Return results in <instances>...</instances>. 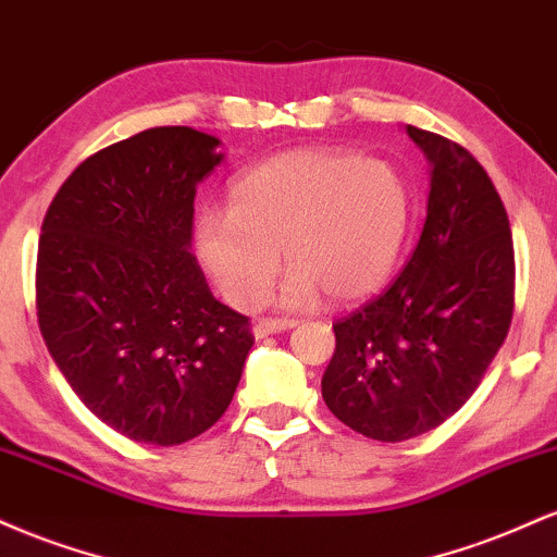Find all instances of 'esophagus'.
Returning a JSON list of instances; mask_svg holds the SVG:
<instances>
[{"label": "esophagus", "mask_w": 557, "mask_h": 557, "mask_svg": "<svg viewBox=\"0 0 557 557\" xmlns=\"http://www.w3.org/2000/svg\"><path fill=\"white\" fill-rule=\"evenodd\" d=\"M298 322H293V319H261V322H257L253 324V337H257V341H261V337H267V335H277V332H287V330H293L296 327Z\"/></svg>", "instance_id": "esophagus-1"}]
</instances>
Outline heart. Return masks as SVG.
Returning a JSON list of instances; mask_svg holds the SVG:
<instances>
[{
  "label": "heart",
  "mask_w": 557,
  "mask_h": 557,
  "mask_svg": "<svg viewBox=\"0 0 557 557\" xmlns=\"http://www.w3.org/2000/svg\"><path fill=\"white\" fill-rule=\"evenodd\" d=\"M411 225L413 194L398 168L350 151L293 149L235 177L227 209H198L194 251L238 309L264 296L280 248L290 270L277 304L306 306L319 290L356 300L387 283Z\"/></svg>",
  "instance_id": "obj_1"
}]
</instances>
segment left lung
Listing matches in <instances>:
<instances>
[{
    "label": "left lung",
    "mask_w": 557,
    "mask_h": 557,
    "mask_svg": "<svg viewBox=\"0 0 557 557\" xmlns=\"http://www.w3.org/2000/svg\"><path fill=\"white\" fill-rule=\"evenodd\" d=\"M430 162L426 220L406 270L335 327L327 408L363 437L400 443L471 398L513 317V238L482 164L463 146L406 125Z\"/></svg>",
    "instance_id": "obj_1"
}]
</instances>
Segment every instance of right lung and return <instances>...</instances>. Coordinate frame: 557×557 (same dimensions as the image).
Masks as SVG:
<instances>
[{
	"instance_id": "1",
	"label": "right lung",
	"mask_w": 557,
	"mask_h": 557,
	"mask_svg": "<svg viewBox=\"0 0 557 557\" xmlns=\"http://www.w3.org/2000/svg\"><path fill=\"white\" fill-rule=\"evenodd\" d=\"M220 144L149 127L88 157L44 216L38 327L83 406L136 443L216 424L253 345L190 253L196 185L225 159Z\"/></svg>"
}]
</instances>
